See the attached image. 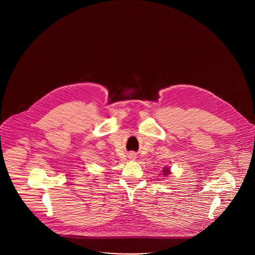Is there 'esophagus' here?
<instances>
[{
    "label": "esophagus",
    "instance_id": "34e87169",
    "mask_svg": "<svg viewBox=\"0 0 255 255\" xmlns=\"http://www.w3.org/2000/svg\"><path fill=\"white\" fill-rule=\"evenodd\" d=\"M129 158H130V159H135V158H136V155H135L134 153H130V154H129Z\"/></svg>",
    "mask_w": 255,
    "mask_h": 255
}]
</instances>
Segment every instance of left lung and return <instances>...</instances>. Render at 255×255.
<instances>
[{"label": "left lung", "instance_id": "left-lung-1", "mask_svg": "<svg viewBox=\"0 0 255 255\" xmlns=\"http://www.w3.org/2000/svg\"><path fill=\"white\" fill-rule=\"evenodd\" d=\"M170 173V171H169V168H166V167H164V169H163V175H166V174H169Z\"/></svg>", "mask_w": 255, "mask_h": 255}]
</instances>
